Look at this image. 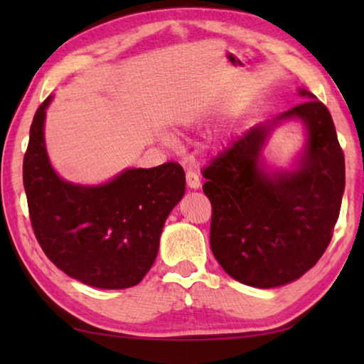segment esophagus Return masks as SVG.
<instances>
[{"instance_id":"34e87169","label":"esophagus","mask_w":364,"mask_h":364,"mask_svg":"<svg viewBox=\"0 0 364 364\" xmlns=\"http://www.w3.org/2000/svg\"><path fill=\"white\" fill-rule=\"evenodd\" d=\"M186 183L191 189L200 188V178H199V175H197V171L191 170V168L186 171Z\"/></svg>"}]
</instances>
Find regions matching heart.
Masks as SVG:
<instances>
[{"mask_svg": "<svg viewBox=\"0 0 364 364\" xmlns=\"http://www.w3.org/2000/svg\"><path fill=\"white\" fill-rule=\"evenodd\" d=\"M162 141H164V143H167V144H173L175 138L171 136V134H162Z\"/></svg>", "mask_w": 364, "mask_h": 364, "instance_id": "obj_1", "label": "heart"}]
</instances>
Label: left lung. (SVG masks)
<instances>
[{
  "instance_id": "8db88e82",
  "label": "left lung",
  "mask_w": 364,
  "mask_h": 364,
  "mask_svg": "<svg viewBox=\"0 0 364 364\" xmlns=\"http://www.w3.org/2000/svg\"><path fill=\"white\" fill-rule=\"evenodd\" d=\"M305 102L252 127L204 168L212 204L210 247L228 274L260 289L299 279L332 239L345 189V159L328 107ZM297 118L307 141L294 171L268 172L261 151L281 121Z\"/></svg>"
}]
</instances>
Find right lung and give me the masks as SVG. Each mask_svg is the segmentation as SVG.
Returning a JSON list of instances; mask_svg holds the SVG:
<instances>
[{"label": "right lung", "mask_w": 364, "mask_h": 364, "mask_svg": "<svg viewBox=\"0 0 364 364\" xmlns=\"http://www.w3.org/2000/svg\"><path fill=\"white\" fill-rule=\"evenodd\" d=\"M51 100L36 110L23 156V188L36 241L59 269L86 286H136L156 260L165 220L184 196V170L176 162L127 168L97 186L63 180L45 144Z\"/></svg>", "instance_id": "add662e5"}]
</instances>
